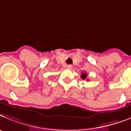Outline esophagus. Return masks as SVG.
Instances as JSON below:
<instances>
[{
	"mask_svg": "<svg viewBox=\"0 0 131 131\" xmlns=\"http://www.w3.org/2000/svg\"><path fill=\"white\" fill-rule=\"evenodd\" d=\"M67 68L68 69H72V67H71V66H70V65H68L67 67Z\"/></svg>",
	"mask_w": 131,
	"mask_h": 131,
	"instance_id": "obj_1",
	"label": "esophagus"
}]
</instances>
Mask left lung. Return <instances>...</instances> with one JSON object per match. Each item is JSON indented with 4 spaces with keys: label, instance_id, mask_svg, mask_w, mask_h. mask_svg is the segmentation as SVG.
Returning <instances> with one entry per match:
<instances>
[{
    "label": "left lung",
    "instance_id": "1",
    "mask_svg": "<svg viewBox=\"0 0 131 131\" xmlns=\"http://www.w3.org/2000/svg\"><path fill=\"white\" fill-rule=\"evenodd\" d=\"M87 76H88V74L86 73V72H83V73H82L80 77H81L82 79L85 80V79H86V78H87ZM86 80H87V81H88V79H86Z\"/></svg>",
    "mask_w": 131,
    "mask_h": 131
}]
</instances>
